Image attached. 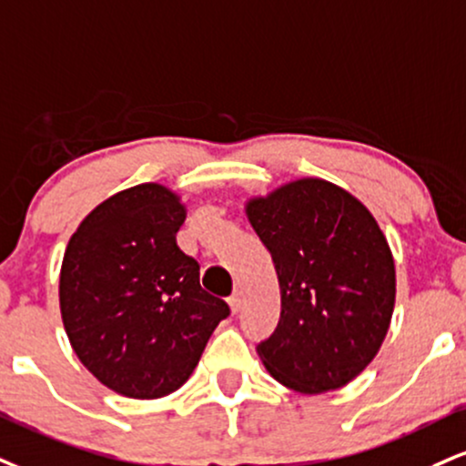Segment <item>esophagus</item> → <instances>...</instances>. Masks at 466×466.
Here are the masks:
<instances>
[{
    "label": "esophagus",
    "mask_w": 466,
    "mask_h": 466,
    "mask_svg": "<svg viewBox=\"0 0 466 466\" xmlns=\"http://www.w3.org/2000/svg\"><path fill=\"white\" fill-rule=\"evenodd\" d=\"M228 304H229V308H232L234 315H238L240 308H243V299H240V295H238V293H234V295L229 297V299H228Z\"/></svg>",
    "instance_id": "esophagus-1"
}]
</instances>
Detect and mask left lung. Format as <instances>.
<instances>
[{
    "instance_id": "obj_1",
    "label": "left lung",
    "mask_w": 466,
    "mask_h": 466,
    "mask_svg": "<svg viewBox=\"0 0 466 466\" xmlns=\"http://www.w3.org/2000/svg\"><path fill=\"white\" fill-rule=\"evenodd\" d=\"M276 265L282 310L258 343L268 373L299 393L356 378L389 332L395 262L356 198L325 179H299L248 206Z\"/></svg>"
}]
</instances>
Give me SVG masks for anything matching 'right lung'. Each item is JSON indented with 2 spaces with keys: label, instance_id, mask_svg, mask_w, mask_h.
Segmentation results:
<instances>
[{
  "label": "right lung",
  "instance_id": "1",
  "mask_svg": "<svg viewBox=\"0 0 466 466\" xmlns=\"http://www.w3.org/2000/svg\"><path fill=\"white\" fill-rule=\"evenodd\" d=\"M184 206L160 184L112 195L82 221L60 271L73 351L99 382L134 400L177 390L229 306L206 293L177 248Z\"/></svg>",
  "mask_w": 466,
  "mask_h": 466
}]
</instances>
